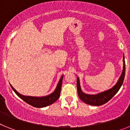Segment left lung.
Wrapping results in <instances>:
<instances>
[{"mask_svg":"<svg viewBox=\"0 0 130 130\" xmlns=\"http://www.w3.org/2000/svg\"><path fill=\"white\" fill-rule=\"evenodd\" d=\"M123 70H122V74L120 77H119V80H118L117 83L115 84V85L111 88H110L109 90L99 93L98 94L88 95L83 92L81 89V87H80V84H79V77H77V93L79 98L83 102H85V104H88V105H95V106L104 105V104L109 102L117 94V92L119 91L123 83L125 76V70H126L124 58L123 59Z\"/></svg>","mask_w":130,"mask_h":130,"instance_id":"obj_1","label":"left lung"}]
</instances>
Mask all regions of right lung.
I'll return each instance as SVG.
<instances>
[{
	"instance_id": "right-lung-1",
	"label": "right lung",
	"mask_w": 130,
	"mask_h": 130,
	"mask_svg": "<svg viewBox=\"0 0 130 130\" xmlns=\"http://www.w3.org/2000/svg\"><path fill=\"white\" fill-rule=\"evenodd\" d=\"M63 76L64 75H62L60 79L59 82H58L57 87L55 88V91L51 94L46 96H43V97H33V96H23V95L19 94L18 92H17V90H15V89L11 85V87L16 94L29 105H32L34 107H46L47 105L53 104L54 102H56L59 98L60 94V90H61Z\"/></svg>"
}]
</instances>
